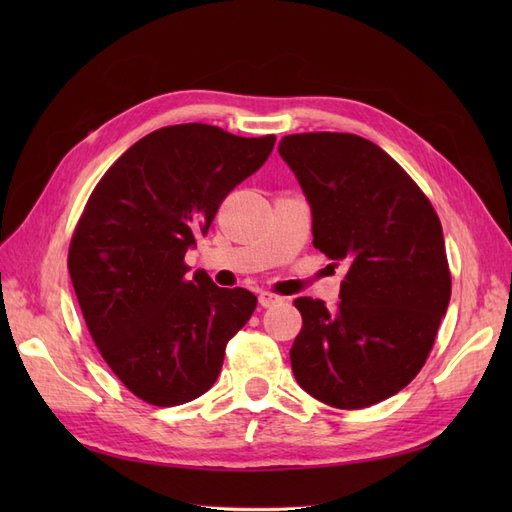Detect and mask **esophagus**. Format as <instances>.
I'll list each match as a JSON object with an SVG mask.
<instances>
[{
  "mask_svg": "<svg viewBox=\"0 0 512 512\" xmlns=\"http://www.w3.org/2000/svg\"><path fill=\"white\" fill-rule=\"evenodd\" d=\"M282 301V297H277V294H271V292H260L258 294V303L262 307H273Z\"/></svg>",
  "mask_w": 512,
  "mask_h": 512,
  "instance_id": "esophagus-1",
  "label": "esophagus"
}]
</instances>
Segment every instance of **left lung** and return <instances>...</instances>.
Listing matches in <instances>:
<instances>
[{
	"instance_id": "8db88e82",
	"label": "left lung",
	"mask_w": 512,
	"mask_h": 512,
	"mask_svg": "<svg viewBox=\"0 0 512 512\" xmlns=\"http://www.w3.org/2000/svg\"><path fill=\"white\" fill-rule=\"evenodd\" d=\"M277 151L312 209L314 247L346 267L335 309L294 301L303 329L292 374L327 406H374L421 371L451 301L440 220L406 170L361 136L290 134Z\"/></svg>"
}]
</instances>
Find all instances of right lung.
I'll list each match as a JSON object with an SVG mask.
<instances>
[{"label":"right lung","instance_id":"right-lung-1","mask_svg":"<svg viewBox=\"0 0 512 512\" xmlns=\"http://www.w3.org/2000/svg\"><path fill=\"white\" fill-rule=\"evenodd\" d=\"M275 136L207 123L147 134L106 170L74 230L70 280L102 359L153 406H179L218 380L228 339L256 297L183 265L224 196L267 162Z\"/></svg>","mask_w":512,"mask_h":512}]
</instances>
